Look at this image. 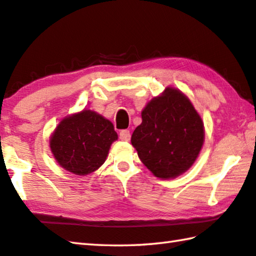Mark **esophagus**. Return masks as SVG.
<instances>
[{
	"mask_svg": "<svg viewBox=\"0 0 256 256\" xmlns=\"http://www.w3.org/2000/svg\"><path fill=\"white\" fill-rule=\"evenodd\" d=\"M120 138L122 141H130V138H131V133H130L128 130H122V131L120 132Z\"/></svg>",
	"mask_w": 256,
	"mask_h": 256,
	"instance_id": "esophagus-1",
	"label": "esophagus"
}]
</instances>
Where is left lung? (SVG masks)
Segmentation results:
<instances>
[{
	"label": "left lung",
	"mask_w": 256,
	"mask_h": 256,
	"mask_svg": "<svg viewBox=\"0 0 256 256\" xmlns=\"http://www.w3.org/2000/svg\"><path fill=\"white\" fill-rule=\"evenodd\" d=\"M142 123L134 130L132 146L143 164L160 179L184 174L205 141L204 122L190 100L174 87H166L143 108Z\"/></svg>",
	"instance_id": "8db88e82"
}]
</instances>
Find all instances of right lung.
Wrapping results in <instances>:
<instances>
[{
  "mask_svg": "<svg viewBox=\"0 0 256 256\" xmlns=\"http://www.w3.org/2000/svg\"><path fill=\"white\" fill-rule=\"evenodd\" d=\"M118 140L113 123L90 110L64 118L50 136V150L59 166L76 176L90 174L104 164Z\"/></svg>",
  "mask_w": 256,
  "mask_h": 256,
  "instance_id": "obj_1",
  "label": "right lung"
}]
</instances>
